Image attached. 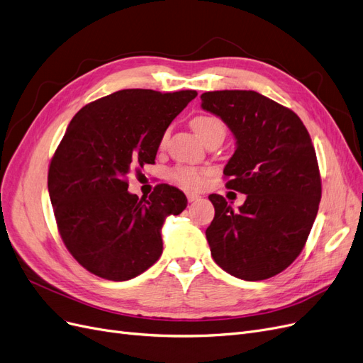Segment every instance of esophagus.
Here are the masks:
<instances>
[{
	"mask_svg": "<svg viewBox=\"0 0 363 363\" xmlns=\"http://www.w3.org/2000/svg\"><path fill=\"white\" fill-rule=\"evenodd\" d=\"M186 199H189V202H196L201 199V196L196 194V193H186Z\"/></svg>",
	"mask_w": 363,
	"mask_h": 363,
	"instance_id": "obj_1",
	"label": "esophagus"
}]
</instances>
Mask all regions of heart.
Returning a JSON list of instances; mask_svg holds the SVG:
<instances>
[{"label":"heart","mask_w":363,"mask_h":363,"mask_svg":"<svg viewBox=\"0 0 363 363\" xmlns=\"http://www.w3.org/2000/svg\"><path fill=\"white\" fill-rule=\"evenodd\" d=\"M191 126L194 133L197 134V137L201 138L203 143H206L208 140H211L214 137L225 138V126L218 118H216V116H197V118L191 121ZM166 140H167V134L162 135L161 145H164ZM170 177L179 185H182L184 189L196 190V189H201L203 185L205 172L199 170L196 167L182 166V167L173 169Z\"/></svg>","instance_id":"b5f03b06"}]
</instances>
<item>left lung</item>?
<instances>
[{"instance_id":"left-lung-1","label":"left lung","mask_w":363,"mask_h":363,"mask_svg":"<svg viewBox=\"0 0 363 363\" xmlns=\"http://www.w3.org/2000/svg\"><path fill=\"white\" fill-rule=\"evenodd\" d=\"M201 99L237 140L223 170L226 186L247 194L238 211L209 194L216 216L205 233L213 259L249 282L273 277L300 255L318 213L321 178L309 133L294 111L258 91H206Z\"/></svg>"}]
</instances>
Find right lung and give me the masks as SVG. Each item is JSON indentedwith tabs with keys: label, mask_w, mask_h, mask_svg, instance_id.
Returning <instances> with one entry per match:
<instances>
[{
	"label": "right lung",
	"mask_w": 363,
	"mask_h": 363,
	"mask_svg": "<svg viewBox=\"0 0 363 363\" xmlns=\"http://www.w3.org/2000/svg\"><path fill=\"white\" fill-rule=\"evenodd\" d=\"M196 96L125 89L87 104L69 123L51 160L48 191L66 249L87 272L122 282L158 261L162 223L184 211L186 197L160 184L138 199L126 174L154 164L169 125Z\"/></svg>",
	"instance_id": "1"
}]
</instances>
